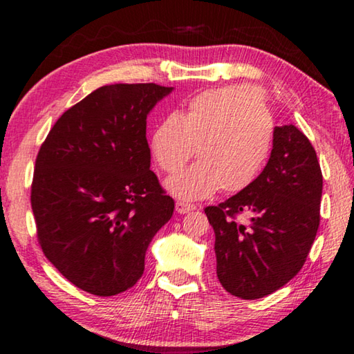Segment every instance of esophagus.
<instances>
[{
  "label": "esophagus",
  "mask_w": 354,
  "mask_h": 354,
  "mask_svg": "<svg viewBox=\"0 0 354 354\" xmlns=\"http://www.w3.org/2000/svg\"><path fill=\"white\" fill-rule=\"evenodd\" d=\"M196 206L190 205V203H184V201H176V212L178 214H187L190 211H195Z\"/></svg>",
  "instance_id": "esophagus-1"
}]
</instances>
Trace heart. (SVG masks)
<instances>
[{
  "mask_svg": "<svg viewBox=\"0 0 354 354\" xmlns=\"http://www.w3.org/2000/svg\"><path fill=\"white\" fill-rule=\"evenodd\" d=\"M274 142V122L261 88L234 84L192 98L183 112L156 124L151 151L164 171H176L194 156L198 162L167 179V190L198 201L223 189L236 194L266 169Z\"/></svg>",
  "mask_w": 354,
  "mask_h": 354,
  "instance_id": "obj_1",
  "label": "heart"
}]
</instances>
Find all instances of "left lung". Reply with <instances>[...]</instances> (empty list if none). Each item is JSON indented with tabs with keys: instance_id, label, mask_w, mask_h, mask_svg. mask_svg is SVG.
Segmentation results:
<instances>
[{
	"instance_id": "8db88e82",
	"label": "left lung",
	"mask_w": 354,
	"mask_h": 354,
	"mask_svg": "<svg viewBox=\"0 0 354 354\" xmlns=\"http://www.w3.org/2000/svg\"><path fill=\"white\" fill-rule=\"evenodd\" d=\"M323 176L315 149L293 124L274 128L259 178L205 212L215 232L220 284L231 295H270L301 270L320 225ZM249 215L242 224L239 214Z\"/></svg>"
}]
</instances>
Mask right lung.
Returning a JSON list of instances; mask_svg holds the SVG:
<instances>
[{
	"instance_id": "obj_1",
	"label": "right lung",
	"mask_w": 354,
	"mask_h": 354,
	"mask_svg": "<svg viewBox=\"0 0 354 354\" xmlns=\"http://www.w3.org/2000/svg\"><path fill=\"white\" fill-rule=\"evenodd\" d=\"M173 91L111 84L59 117L39 149L31 185L46 259L77 289L112 297L142 278L149 242L175 201L149 170L147 115Z\"/></svg>"
}]
</instances>
